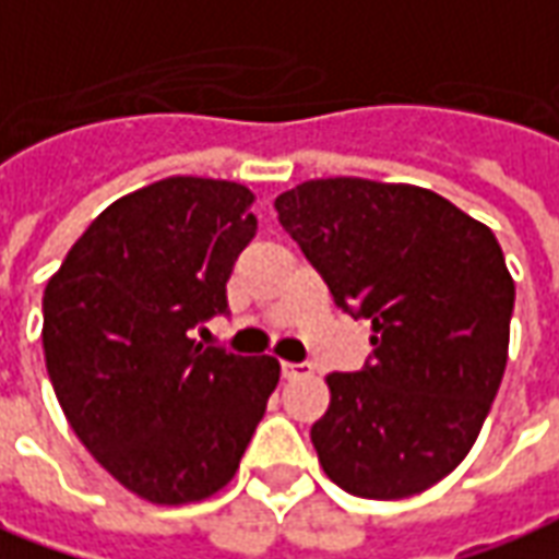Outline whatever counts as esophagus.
Here are the masks:
<instances>
[{
	"label": "esophagus",
	"mask_w": 559,
	"mask_h": 559,
	"mask_svg": "<svg viewBox=\"0 0 559 559\" xmlns=\"http://www.w3.org/2000/svg\"><path fill=\"white\" fill-rule=\"evenodd\" d=\"M281 374L293 381V378H302V374H311V366L308 362H281Z\"/></svg>",
	"instance_id": "1"
}]
</instances>
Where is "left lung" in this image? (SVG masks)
Listing matches in <instances>:
<instances>
[{
  "label": "left lung",
  "mask_w": 559,
  "mask_h": 559,
  "mask_svg": "<svg viewBox=\"0 0 559 559\" xmlns=\"http://www.w3.org/2000/svg\"><path fill=\"white\" fill-rule=\"evenodd\" d=\"M275 212L335 306L372 323V362L326 374L320 466L354 497L424 493L469 454L506 372L514 281L497 236L427 187L366 178L306 181Z\"/></svg>",
  "instance_id": "8db88e82"
}]
</instances>
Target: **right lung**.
<instances>
[{
    "mask_svg": "<svg viewBox=\"0 0 559 559\" xmlns=\"http://www.w3.org/2000/svg\"><path fill=\"white\" fill-rule=\"evenodd\" d=\"M253 193L175 175L111 202L45 287L41 345L62 415L130 493L187 506L233 481L275 357L202 347L226 281L257 236Z\"/></svg>",
    "mask_w": 559,
    "mask_h": 559,
    "instance_id": "add662e5",
    "label": "right lung"
}]
</instances>
